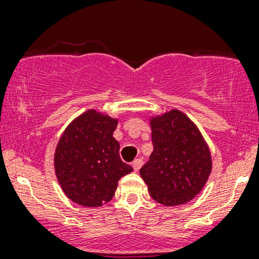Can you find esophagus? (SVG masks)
I'll use <instances>...</instances> for the list:
<instances>
[{
    "label": "esophagus",
    "mask_w": 259,
    "mask_h": 259,
    "mask_svg": "<svg viewBox=\"0 0 259 259\" xmlns=\"http://www.w3.org/2000/svg\"><path fill=\"white\" fill-rule=\"evenodd\" d=\"M132 165H133V168H134V170H135V171H138V170H139L140 168H142V165H143V160H142V159H135V160L133 161Z\"/></svg>",
    "instance_id": "1"
}]
</instances>
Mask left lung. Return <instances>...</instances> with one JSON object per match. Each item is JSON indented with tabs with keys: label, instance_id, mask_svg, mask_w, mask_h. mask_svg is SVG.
<instances>
[{
	"label": "left lung",
	"instance_id": "obj_1",
	"mask_svg": "<svg viewBox=\"0 0 259 259\" xmlns=\"http://www.w3.org/2000/svg\"><path fill=\"white\" fill-rule=\"evenodd\" d=\"M154 150L140 176L151 198L166 207L190 202L211 171L209 146L197 125L177 109L150 117Z\"/></svg>",
	"mask_w": 259,
	"mask_h": 259
}]
</instances>
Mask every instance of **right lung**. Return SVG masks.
Returning a JSON list of instances; mask_svg holds the SVG:
<instances>
[{
	"mask_svg": "<svg viewBox=\"0 0 259 259\" xmlns=\"http://www.w3.org/2000/svg\"><path fill=\"white\" fill-rule=\"evenodd\" d=\"M117 122L115 117L90 109L62 133L55 150V174L65 195L76 204H106L120 178L133 171L120 159V144L113 137Z\"/></svg>",
	"mask_w": 259,
	"mask_h": 259,
	"instance_id": "obj_1",
	"label": "right lung"
}]
</instances>
